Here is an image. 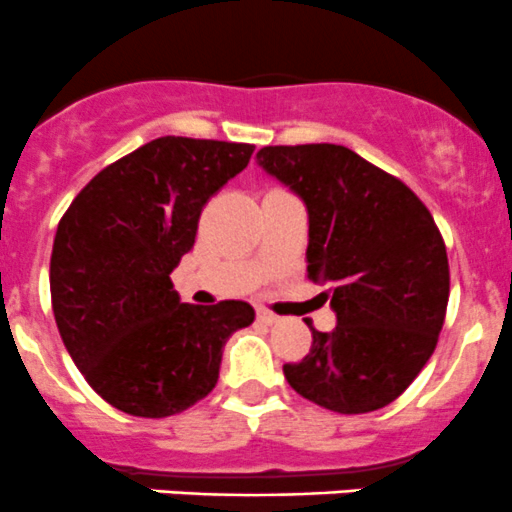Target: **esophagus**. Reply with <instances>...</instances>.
Segmentation results:
<instances>
[{
  "label": "esophagus",
  "mask_w": 512,
  "mask_h": 512,
  "mask_svg": "<svg viewBox=\"0 0 512 512\" xmlns=\"http://www.w3.org/2000/svg\"><path fill=\"white\" fill-rule=\"evenodd\" d=\"M256 318L261 323H266V326H273V323H278V316L276 313H271V311H266V308H258L256 311Z\"/></svg>",
  "instance_id": "34e87169"
}]
</instances>
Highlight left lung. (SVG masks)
Returning a JSON list of instances; mask_svg holds the SVG:
<instances>
[{
	"instance_id": "8db88e82",
	"label": "left lung",
	"mask_w": 512,
	"mask_h": 512,
	"mask_svg": "<svg viewBox=\"0 0 512 512\" xmlns=\"http://www.w3.org/2000/svg\"><path fill=\"white\" fill-rule=\"evenodd\" d=\"M258 166L308 211V278L326 283L336 328L283 376L328 411L371 413L396 401L433 356L448 306L443 236L396 176L338 144L263 146Z\"/></svg>"
}]
</instances>
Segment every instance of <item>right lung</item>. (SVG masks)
<instances>
[{
    "label": "right lung",
    "instance_id": "1",
    "mask_svg": "<svg viewBox=\"0 0 512 512\" xmlns=\"http://www.w3.org/2000/svg\"><path fill=\"white\" fill-rule=\"evenodd\" d=\"M254 146L161 136L79 191L54 236L49 286L59 336L91 388L119 411L166 418L209 396L246 301L181 303L171 271L194 249L206 201Z\"/></svg>",
    "mask_w": 512,
    "mask_h": 512
}]
</instances>
